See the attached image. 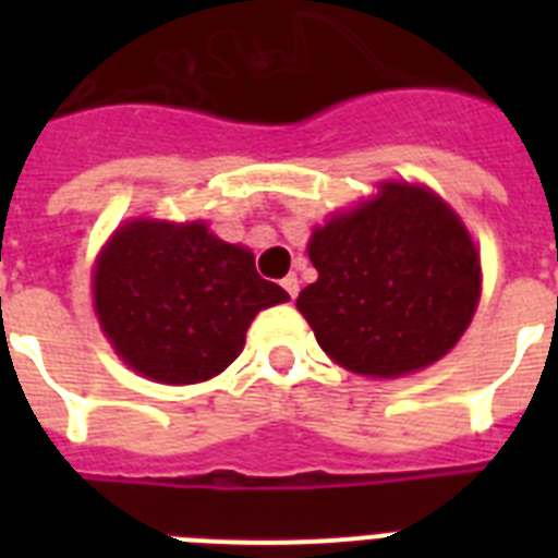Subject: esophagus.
<instances>
[{
    "instance_id": "1",
    "label": "esophagus",
    "mask_w": 558,
    "mask_h": 558,
    "mask_svg": "<svg viewBox=\"0 0 558 558\" xmlns=\"http://www.w3.org/2000/svg\"><path fill=\"white\" fill-rule=\"evenodd\" d=\"M280 287L287 289V295L295 301V295H298V278H295V275H289V278L280 280Z\"/></svg>"
}]
</instances>
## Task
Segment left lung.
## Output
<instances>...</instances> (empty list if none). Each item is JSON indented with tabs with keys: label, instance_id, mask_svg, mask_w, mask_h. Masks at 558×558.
I'll return each instance as SVG.
<instances>
[{
	"label": "left lung",
	"instance_id": "obj_1",
	"mask_svg": "<svg viewBox=\"0 0 558 558\" xmlns=\"http://www.w3.org/2000/svg\"><path fill=\"white\" fill-rule=\"evenodd\" d=\"M318 280L298 310L327 356L365 376H402L446 356L475 315L481 260L434 193L381 185L353 214L315 228Z\"/></svg>",
	"mask_w": 558,
	"mask_h": 558
}]
</instances>
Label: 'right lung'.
Segmentation results:
<instances>
[{
  "mask_svg": "<svg viewBox=\"0 0 558 558\" xmlns=\"http://www.w3.org/2000/svg\"><path fill=\"white\" fill-rule=\"evenodd\" d=\"M283 301L287 292L257 275L252 252L202 222H130L95 269V310L118 356L168 385L226 371L254 315Z\"/></svg>",
  "mask_w": 558,
  "mask_h": 558,
  "instance_id": "right-lung-1",
  "label": "right lung"
}]
</instances>
